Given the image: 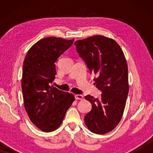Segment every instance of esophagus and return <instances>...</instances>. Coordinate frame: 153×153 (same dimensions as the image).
I'll use <instances>...</instances> for the list:
<instances>
[{
    "label": "esophagus",
    "mask_w": 153,
    "mask_h": 153,
    "mask_svg": "<svg viewBox=\"0 0 153 153\" xmlns=\"http://www.w3.org/2000/svg\"><path fill=\"white\" fill-rule=\"evenodd\" d=\"M74 97L76 100H81L83 99V96L82 95H75Z\"/></svg>",
    "instance_id": "1"
}]
</instances>
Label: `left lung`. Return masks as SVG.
<instances>
[{"label":"left lung","instance_id":"1","mask_svg":"<svg viewBox=\"0 0 153 153\" xmlns=\"http://www.w3.org/2000/svg\"><path fill=\"white\" fill-rule=\"evenodd\" d=\"M76 51L90 72L96 74V87L100 98L87 95L92 104L84 122L97 134L112 131L122 118L129 93L128 68L123 50L116 41L103 35H94L74 42Z\"/></svg>","mask_w":153,"mask_h":153}]
</instances>
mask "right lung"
<instances>
[{"instance_id":"add662e5","label":"right lung","mask_w":153,"mask_h":153,"mask_svg":"<svg viewBox=\"0 0 153 153\" xmlns=\"http://www.w3.org/2000/svg\"><path fill=\"white\" fill-rule=\"evenodd\" d=\"M73 42L74 39L46 37L35 43L25 57L22 79L24 107L31 122L45 132L60 126L74 101L72 94L51 85L56 74L55 62Z\"/></svg>"}]
</instances>
